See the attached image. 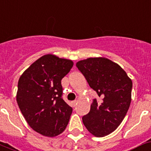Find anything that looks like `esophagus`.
Segmentation results:
<instances>
[{
    "mask_svg": "<svg viewBox=\"0 0 151 151\" xmlns=\"http://www.w3.org/2000/svg\"><path fill=\"white\" fill-rule=\"evenodd\" d=\"M77 103H78V101H72L71 102V104H72V106H73V107H75L76 105H77Z\"/></svg>",
    "mask_w": 151,
    "mask_h": 151,
    "instance_id": "34e87169",
    "label": "esophagus"
}]
</instances>
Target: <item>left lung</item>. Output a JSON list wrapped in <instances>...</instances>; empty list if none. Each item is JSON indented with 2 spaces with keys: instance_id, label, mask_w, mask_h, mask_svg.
Returning a JSON list of instances; mask_svg holds the SVG:
<instances>
[{
  "instance_id": "obj_1",
  "label": "left lung",
  "mask_w": 151,
  "mask_h": 151,
  "mask_svg": "<svg viewBox=\"0 0 151 151\" xmlns=\"http://www.w3.org/2000/svg\"><path fill=\"white\" fill-rule=\"evenodd\" d=\"M76 66L102 101L96 99L82 117L87 130L97 137L114 131L126 116L131 102L132 81L121 66L106 58H89Z\"/></svg>"
}]
</instances>
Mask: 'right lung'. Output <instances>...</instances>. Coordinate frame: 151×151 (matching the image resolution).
Returning a JSON list of instances; mask_svg holds the SVG:
<instances>
[{
    "label": "right lung",
    "mask_w": 151,
    "mask_h": 151,
    "mask_svg": "<svg viewBox=\"0 0 151 151\" xmlns=\"http://www.w3.org/2000/svg\"><path fill=\"white\" fill-rule=\"evenodd\" d=\"M73 65L71 60L46 54L19 78V108L29 126L43 136H58L68 126L73 110L62 99L61 80Z\"/></svg>",
    "instance_id": "add662e5"
}]
</instances>
